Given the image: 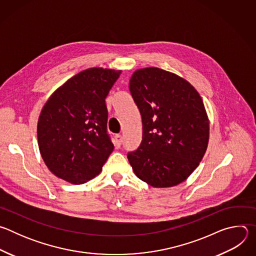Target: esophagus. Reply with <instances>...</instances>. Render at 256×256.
Masks as SVG:
<instances>
[{
  "instance_id": "obj_1",
  "label": "esophagus",
  "mask_w": 256,
  "mask_h": 256,
  "mask_svg": "<svg viewBox=\"0 0 256 256\" xmlns=\"http://www.w3.org/2000/svg\"><path fill=\"white\" fill-rule=\"evenodd\" d=\"M122 134H116L114 136V144H116V147L120 148V146H122Z\"/></svg>"
}]
</instances>
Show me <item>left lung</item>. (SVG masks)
Here are the masks:
<instances>
[{"instance_id":"8db88e82","label":"left lung","mask_w":256,"mask_h":256,"mask_svg":"<svg viewBox=\"0 0 256 256\" xmlns=\"http://www.w3.org/2000/svg\"><path fill=\"white\" fill-rule=\"evenodd\" d=\"M130 91L142 116V140L128 153L134 174L154 188L184 181L198 166L208 142V120L198 91L159 68L136 70Z\"/></svg>"}]
</instances>
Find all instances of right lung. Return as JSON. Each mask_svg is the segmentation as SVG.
<instances>
[{"label": "right lung", "mask_w": 256, "mask_h": 256, "mask_svg": "<svg viewBox=\"0 0 256 256\" xmlns=\"http://www.w3.org/2000/svg\"><path fill=\"white\" fill-rule=\"evenodd\" d=\"M122 70L87 68L50 97L38 124V147L48 168L72 184L98 175L114 149L107 132L105 98Z\"/></svg>", "instance_id": "right-lung-1"}]
</instances>
